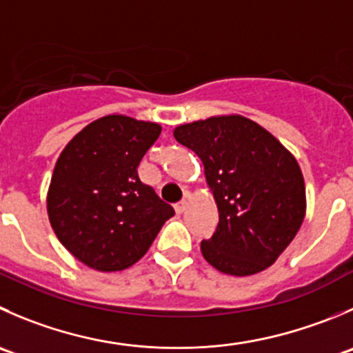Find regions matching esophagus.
<instances>
[{"mask_svg": "<svg viewBox=\"0 0 353 353\" xmlns=\"http://www.w3.org/2000/svg\"><path fill=\"white\" fill-rule=\"evenodd\" d=\"M186 207H188V203H186V201H179V203H176V212H177V214H183V212L184 210H186Z\"/></svg>", "mask_w": 353, "mask_h": 353, "instance_id": "obj_1", "label": "esophagus"}]
</instances>
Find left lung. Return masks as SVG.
<instances>
[{"label": "left lung", "instance_id": "8db88e82", "mask_svg": "<svg viewBox=\"0 0 353 353\" xmlns=\"http://www.w3.org/2000/svg\"><path fill=\"white\" fill-rule=\"evenodd\" d=\"M174 138L205 165L219 224L201 253L217 271L250 276L268 269L305 217V184L295 157L241 115L176 128Z\"/></svg>", "mask_w": 353, "mask_h": 353}]
</instances>
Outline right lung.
I'll return each mask as SVG.
<instances>
[{
    "label": "right lung",
    "mask_w": 353,
    "mask_h": 353,
    "mask_svg": "<svg viewBox=\"0 0 353 353\" xmlns=\"http://www.w3.org/2000/svg\"><path fill=\"white\" fill-rule=\"evenodd\" d=\"M160 131L153 122L107 115L85 125L61 152L48 191V215L61 245L88 268H131L174 215L138 176Z\"/></svg>",
    "instance_id": "obj_1"
}]
</instances>
